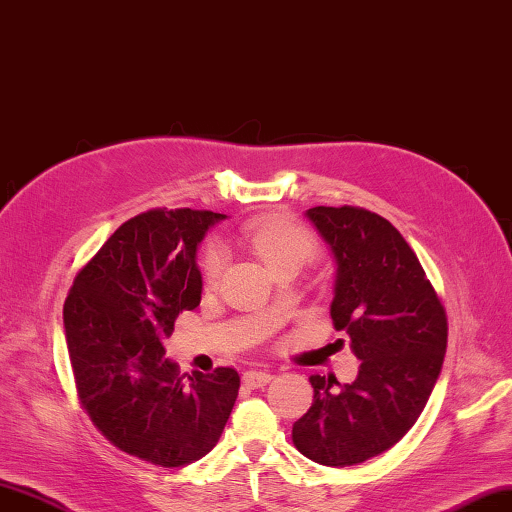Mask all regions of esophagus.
Segmentation results:
<instances>
[{
  "label": "esophagus",
  "instance_id": "1",
  "mask_svg": "<svg viewBox=\"0 0 512 512\" xmlns=\"http://www.w3.org/2000/svg\"><path fill=\"white\" fill-rule=\"evenodd\" d=\"M244 384L246 386H251V388H261V386H266L270 379H272V375L268 373V371H246L244 373Z\"/></svg>",
  "mask_w": 512,
  "mask_h": 512
}]
</instances>
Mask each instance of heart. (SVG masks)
<instances>
[{
    "label": "heart",
    "instance_id": "1",
    "mask_svg": "<svg viewBox=\"0 0 512 512\" xmlns=\"http://www.w3.org/2000/svg\"><path fill=\"white\" fill-rule=\"evenodd\" d=\"M244 237L275 275L285 268H301L318 253L314 237L290 220L251 222L244 227ZM227 261V248L222 244L211 242L205 248V253H202V272H205L207 285H216L220 281L224 268H227Z\"/></svg>",
    "mask_w": 512,
    "mask_h": 512
}]
</instances>
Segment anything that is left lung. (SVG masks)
I'll use <instances>...</instances> for the list:
<instances>
[{"instance_id": "left-lung-1", "label": "left lung", "mask_w": 512, "mask_h": 512, "mask_svg": "<svg viewBox=\"0 0 512 512\" xmlns=\"http://www.w3.org/2000/svg\"><path fill=\"white\" fill-rule=\"evenodd\" d=\"M305 218L334 257L329 312L349 334L360 371L338 391L331 379L310 377L314 401L294 423L292 441L318 465L351 467L390 449L417 423L443 368L447 316L388 220L358 207H314Z\"/></svg>"}]
</instances>
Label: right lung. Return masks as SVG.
Wrapping results in <instances>:
<instances>
[{"label":"right lung","mask_w":512,"mask_h":512,"mask_svg":"<svg viewBox=\"0 0 512 512\" xmlns=\"http://www.w3.org/2000/svg\"><path fill=\"white\" fill-rule=\"evenodd\" d=\"M213 211L130 218L78 272L63 307L82 406L109 441L159 467H185L216 447L240 390L235 368L181 375L165 355L178 314L200 303L198 246Z\"/></svg>","instance_id":"add662e5"}]
</instances>
